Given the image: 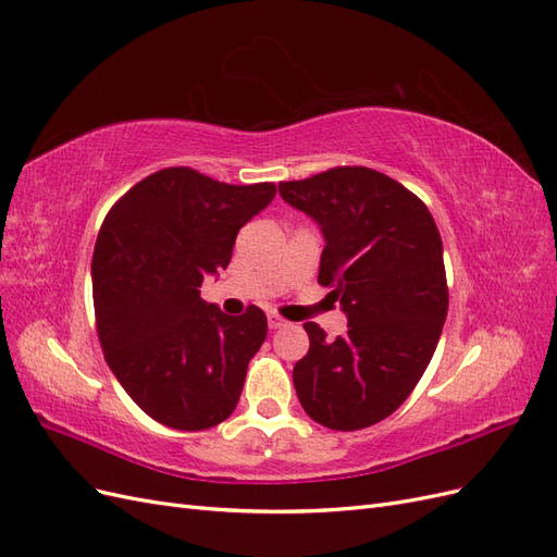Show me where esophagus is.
<instances>
[{
  "mask_svg": "<svg viewBox=\"0 0 557 557\" xmlns=\"http://www.w3.org/2000/svg\"><path fill=\"white\" fill-rule=\"evenodd\" d=\"M267 323H269V330H281L285 325V320L281 315H276V313H269L267 315Z\"/></svg>",
  "mask_w": 557,
  "mask_h": 557,
  "instance_id": "obj_1",
  "label": "esophagus"
}]
</instances>
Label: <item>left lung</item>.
I'll return each mask as SVG.
<instances>
[{"label": "left lung", "instance_id": "1", "mask_svg": "<svg viewBox=\"0 0 557 557\" xmlns=\"http://www.w3.org/2000/svg\"><path fill=\"white\" fill-rule=\"evenodd\" d=\"M281 197L323 232L318 283L330 285L348 332L327 342L307 323L309 352L293 369L305 411L330 430H362L411 395L448 311L444 246L428 207L367 166L278 183Z\"/></svg>", "mask_w": 557, "mask_h": 557}]
</instances>
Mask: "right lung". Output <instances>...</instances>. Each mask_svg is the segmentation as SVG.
I'll return each mask as SVG.
<instances>
[{"label": "right lung", "instance_id": "add662e5", "mask_svg": "<svg viewBox=\"0 0 557 557\" xmlns=\"http://www.w3.org/2000/svg\"><path fill=\"white\" fill-rule=\"evenodd\" d=\"M274 183L227 185L188 166L146 176L115 201L92 256L97 334L125 393L158 423L197 432L234 411L267 336L262 309L227 315L199 297Z\"/></svg>", "mask_w": 557, "mask_h": 557}]
</instances>
